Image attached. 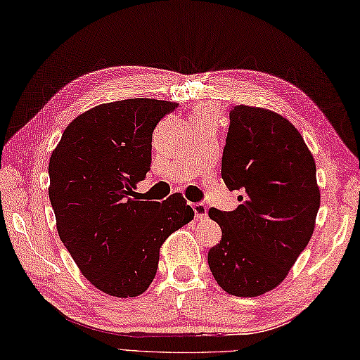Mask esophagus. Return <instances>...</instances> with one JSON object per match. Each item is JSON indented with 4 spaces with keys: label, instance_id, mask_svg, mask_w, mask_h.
Segmentation results:
<instances>
[{
    "label": "esophagus",
    "instance_id": "esophagus-1",
    "mask_svg": "<svg viewBox=\"0 0 360 360\" xmlns=\"http://www.w3.org/2000/svg\"><path fill=\"white\" fill-rule=\"evenodd\" d=\"M191 207L194 210V215L197 220H205L207 217V207L203 203H194Z\"/></svg>",
    "mask_w": 360,
    "mask_h": 360
}]
</instances>
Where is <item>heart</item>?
Here are the masks:
<instances>
[{
	"instance_id": "obj_1",
	"label": "heart",
	"mask_w": 360,
	"mask_h": 360,
	"mask_svg": "<svg viewBox=\"0 0 360 360\" xmlns=\"http://www.w3.org/2000/svg\"><path fill=\"white\" fill-rule=\"evenodd\" d=\"M207 119H214V112L209 107H198L191 114L192 122H200V120H207Z\"/></svg>"
}]
</instances>
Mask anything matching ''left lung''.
<instances>
[{
    "label": "left lung",
    "instance_id": "obj_1",
    "mask_svg": "<svg viewBox=\"0 0 360 360\" xmlns=\"http://www.w3.org/2000/svg\"><path fill=\"white\" fill-rule=\"evenodd\" d=\"M229 119L221 177L241 205L209 209L223 233L207 262L224 292L250 297L275 288L307 248L321 194L313 155L281 114L238 105Z\"/></svg>",
    "mask_w": 360,
    "mask_h": 360
}]
</instances>
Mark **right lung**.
Listing matches in <instances>:
<instances>
[{"mask_svg":"<svg viewBox=\"0 0 360 360\" xmlns=\"http://www.w3.org/2000/svg\"><path fill=\"white\" fill-rule=\"evenodd\" d=\"M177 103L125 99L98 105L70 124L49 163V197L60 241L89 281L116 297L142 295L163 241L194 218L181 195L142 201L153 131Z\"/></svg>","mask_w":360,"mask_h":360,"instance_id":"obj_1","label":"right lung"}]
</instances>
